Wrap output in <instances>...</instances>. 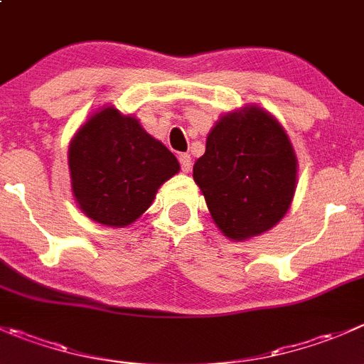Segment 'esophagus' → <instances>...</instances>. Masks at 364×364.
<instances>
[{
    "instance_id": "esophagus-1",
    "label": "esophagus",
    "mask_w": 364,
    "mask_h": 364,
    "mask_svg": "<svg viewBox=\"0 0 364 364\" xmlns=\"http://www.w3.org/2000/svg\"><path fill=\"white\" fill-rule=\"evenodd\" d=\"M179 164H181L183 172L192 171V158H190V154H181V156H179Z\"/></svg>"
}]
</instances>
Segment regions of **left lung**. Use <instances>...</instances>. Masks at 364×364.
<instances>
[{
    "label": "left lung",
    "mask_w": 364,
    "mask_h": 364,
    "mask_svg": "<svg viewBox=\"0 0 364 364\" xmlns=\"http://www.w3.org/2000/svg\"><path fill=\"white\" fill-rule=\"evenodd\" d=\"M217 228L231 240L272 229L287 215L297 185V156L283 126L259 107L222 115L193 165Z\"/></svg>",
    "instance_id": "8db88e82"
}]
</instances>
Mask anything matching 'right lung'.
Masks as SVG:
<instances>
[{
    "label": "right lung",
    "mask_w": 364,
    "mask_h": 364,
    "mask_svg": "<svg viewBox=\"0 0 364 364\" xmlns=\"http://www.w3.org/2000/svg\"><path fill=\"white\" fill-rule=\"evenodd\" d=\"M69 171L80 210L97 224L124 228L151 206L179 164L135 117L107 107L74 135Z\"/></svg>",
    "instance_id": "obj_1"
}]
</instances>
